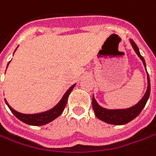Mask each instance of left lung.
Returning a JSON list of instances; mask_svg holds the SVG:
<instances>
[{"instance_id":"1","label":"left lung","mask_w":156,"mask_h":156,"mask_svg":"<svg viewBox=\"0 0 156 156\" xmlns=\"http://www.w3.org/2000/svg\"><path fill=\"white\" fill-rule=\"evenodd\" d=\"M130 43L132 44L133 50L135 51L137 55L140 57V58L142 60L143 65L146 67V62H145L144 58L140 55L139 48L137 46V44L134 43V41L133 39H130ZM147 71V68H146ZM147 74V89L143 96V98L140 99V101L136 104L135 105L127 108V109H116V110H109V109H105L104 107L100 106L98 105V102L96 101V99L92 98V106H93V110L95 112V114L97 116V118L99 119L100 120L104 121L105 123L111 124V125H116V126H121V125H125L127 124L130 121L134 119L141 112V111L143 110L145 105L147 104L149 95H150V80H149V75Z\"/></svg>"}]
</instances>
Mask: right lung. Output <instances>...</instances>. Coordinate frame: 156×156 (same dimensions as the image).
<instances>
[{"instance_id": "obj_1", "label": "right lung", "mask_w": 156, "mask_h": 156, "mask_svg": "<svg viewBox=\"0 0 156 156\" xmlns=\"http://www.w3.org/2000/svg\"><path fill=\"white\" fill-rule=\"evenodd\" d=\"M74 86H75V83L66 90V92L62 97L61 100L53 108H51V110H48L46 112H44L35 113V114H24V113L18 112L16 110H14L11 106L8 104L6 99H5V102H6L7 105L9 106L11 112L22 122H23V123H25L27 125H30V126H44V125H46V124L50 123L52 120H54L55 119H57L58 116L63 112V111L65 109V106H66V103H67L68 96L71 93V91L73 90Z\"/></svg>"}]
</instances>
